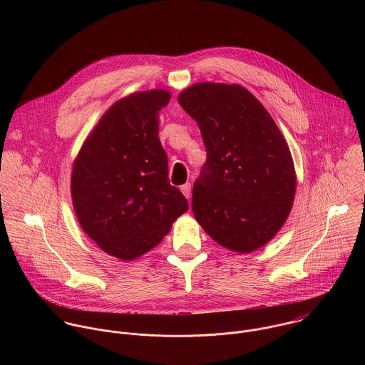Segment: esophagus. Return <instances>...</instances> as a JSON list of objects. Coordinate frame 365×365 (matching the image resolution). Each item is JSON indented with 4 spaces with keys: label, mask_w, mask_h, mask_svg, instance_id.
I'll use <instances>...</instances> for the list:
<instances>
[{
    "label": "esophagus",
    "mask_w": 365,
    "mask_h": 365,
    "mask_svg": "<svg viewBox=\"0 0 365 365\" xmlns=\"http://www.w3.org/2000/svg\"><path fill=\"white\" fill-rule=\"evenodd\" d=\"M181 191H182V194L185 195V198L190 200V197H191V184H190V182L184 184V185L181 187Z\"/></svg>",
    "instance_id": "1"
}]
</instances>
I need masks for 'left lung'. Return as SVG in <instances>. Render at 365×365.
<instances>
[{
	"mask_svg": "<svg viewBox=\"0 0 365 365\" xmlns=\"http://www.w3.org/2000/svg\"><path fill=\"white\" fill-rule=\"evenodd\" d=\"M197 120L207 163L192 190V210L220 246L250 253L287 220L297 188L289 148L260 101L237 84L198 83L178 96Z\"/></svg>",
	"mask_w": 365,
	"mask_h": 365,
	"instance_id": "left-lung-1",
	"label": "left lung"
}]
</instances>
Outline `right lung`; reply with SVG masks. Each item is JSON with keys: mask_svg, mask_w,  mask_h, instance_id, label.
<instances>
[{"mask_svg": "<svg viewBox=\"0 0 365 365\" xmlns=\"http://www.w3.org/2000/svg\"><path fill=\"white\" fill-rule=\"evenodd\" d=\"M164 90L135 93L112 105L86 139L73 165L71 198L83 230L105 253L129 261L148 253L188 210L168 182L158 139Z\"/></svg>", "mask_w": 365, "mask_h": 365, "instance_id": "obj_1", "label": "right lung"}]
</instances>
